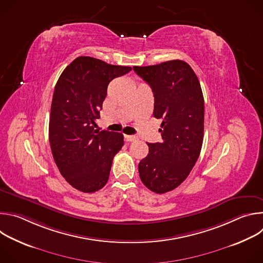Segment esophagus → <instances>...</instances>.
Wrapping results in <instances>:
<instances>
[{
  "mask_svg": "<svg viewBox=\"0 0 263 263\" xmlns=\"http://www.w3.org/2000/svg\"><path fill=\"white\" fill-rule=\"evenodd\" d=\"M125 137H126V139H127L128 141H135V140L138 139L137 136H135V135H126Z\"/></svg>",
  "mask_w": 263,
  "mask_h": 263,
  "instance_id": "34e87169",
  "label": "esophagus"
}]
</instances>
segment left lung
Masks as SVG:
<instances>
[{
    "mask_svg": "<svg viewBox=\"0 0 263 263\" xmlns=\"http://www.w3.org/2000/svg\"><path fill=\"white\" fill-rule=\"evenodd\" d=\"M133 69L151 86L153 116L162 120V141L147 142L148 154L138 164L139 177L149 191L165 194L187 178L200 156L204 137L202 88L194 69L182 60Z\"/></svg>",
    "mask_w": 263,
    "mask_h": 263,
    "instance_id": "1",
    "label": "left lung"
}]
</instances>
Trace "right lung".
Returning a JSON list of instances; mask_svg holds the SVG:
<instances>
[{
	"instance_id": "obj_1",
	"label": "right lung",
	"mask_w": 263,
	"mask_h": 263,
	"mask_svg": "<svg viewBox=\"0 0 263 263\" xmlns=\"http://www.w3.org/2000/svg\"><path fill=\"white\" fill-rule=\"evenodd\" d=\"M131 69L80 56L65 67L56 83L49 124L52 154L64 179L80 192L103 189L112 160L124 145L122 133L97 132L95 127L108 84Z\"/></svg>"
}]
</instances>
